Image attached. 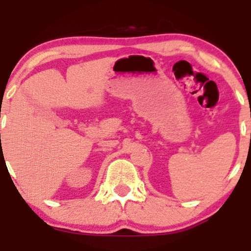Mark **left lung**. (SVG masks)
Wrapping results in <instances>:
<instances>
[{"label": "left lung", "instance_id": "8db88e82", "mask_svg": "<svg viewBox=\"0 0 251 251\" xmlns=\"http://www.w3.org/2000/svg\"><path fill=\"white\" fill-rule=\"evenodd\" d=\"M250 135H251V134H250ZM250 139H251V138H250Z\"/></svg>", "mask_w": 251, "mask_h": 251}]
</instances>
